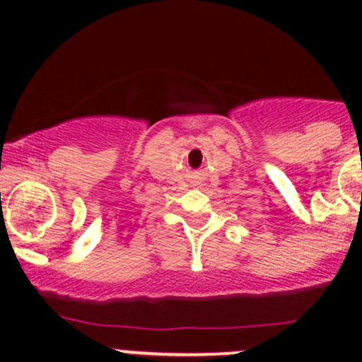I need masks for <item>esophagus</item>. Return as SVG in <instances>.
Returning a JSON list of instances; mask_svg holds the SVG:
<instances>
[{"label":"esophagus","mask_w":362,"mask_h":362,"mask_svg":"<svg viewBox=\"0 0 362 362\" xmlns=\"http://www.w3.org/2000/svg\"><path fill=\"white\" fill-rule=\"evenodd\" d=\"M191 182H192V185H199L202 184V177H199V175H192L191 177Z\"/></svg>","instance_id":"1"}]
</instances>
